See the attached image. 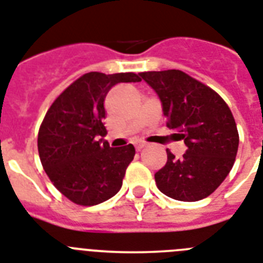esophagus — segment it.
I'll return each instance as SVG.
<instances>
[{"mask_svg":"<svg viewBox=\"0 0 263 263\" xmlns=\"http://www.w3.org/2000/svg\"><path fill=\"white\" fill-rule=\"evenodd\" d=\"M147 144L144 142H138V143H135V148L138 151H140L142 150V148H144V147H146Z\"/></svg>","mask_w":263,"mask_h":263,"instance_id":"obj_1","label":"esophagus"}]
</instances>
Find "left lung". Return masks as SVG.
Returning a JSON list of instances; mask_svg holds the SVG:
<instances>
[{
  "label": "left lung",
  "instance_id": "left-lung-1",
  "mask_svg": "<svg viewBox=\"0 0 263 263\" xmlns=\"http://www.w3.org/2000/svg\"><path fill=\"white\" fill-rule=\"evenodd\" d=\"M161 100L167 127L183 139L186 153L168 150L155 173L158 189L178 201H198L216 191L231 172L239 135L231 110L211 87L180 70L140 72Z\"/></svg>",
  "mask_w": 263,
  "mask_h": 263
}]
</instances>
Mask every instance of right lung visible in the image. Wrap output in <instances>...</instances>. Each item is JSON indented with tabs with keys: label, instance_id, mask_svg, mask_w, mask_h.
<instances>
[{
	"label": "right lung",
	"instance_id": "obj_1",
	"mask_svg": "<svg viewBox=\"0 0 263 263\" xmlns=\"http://www.w3.org/2000/svg\"><path fill=\"white\" fill-rule=\"evenodd\" d=\"M140 81L134 72H87L46 113L37 136L40 161L54 186L78 205H97L120 191L135 147L113 148L101 138L104 101L117 83Z\"/></svg>",
	"mask_w": 263,
	"mask_h": 263
}]
</instances>
